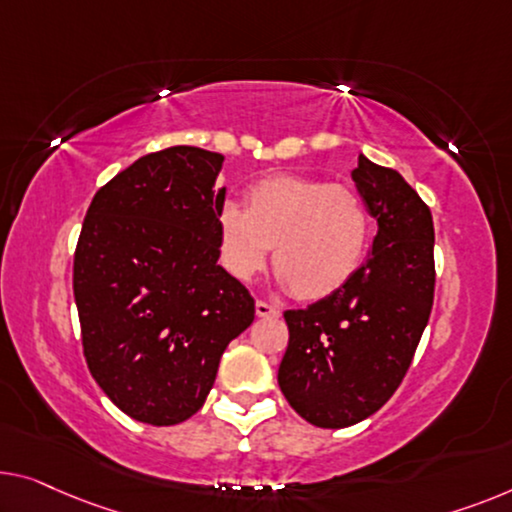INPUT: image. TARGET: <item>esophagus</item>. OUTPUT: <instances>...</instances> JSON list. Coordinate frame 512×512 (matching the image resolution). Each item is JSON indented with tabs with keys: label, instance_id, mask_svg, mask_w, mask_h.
<instances>
[{
	"label": "esophagus",
	"instance_id": "1",
	"mask_svg": "<svg viewBox=\"0 0 512 512\" xmlns=\"http://www.w3.org/2000/svg\"><path fill=\"white\" fill-rule=\"evenodd\" d=\"M255 312H257V317H262V319H278L280 317V308H276V305H271L266 301H257Z\"/></svg>",
	"mask_w": 512,
	"mask_h": 512
}]
</instances>
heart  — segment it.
I'll list each match as a JSON object with an SVG mask.
<instances>
[{
  "label": "heart",
  "mask_w": 512,
  "mask_h": 512,
  "mask_svg": "<svg viewBox=\"0 0 512 512\" xmlns=\"http://www.w3.org/2000/svg\"><path fill=\"white\" fill-rule=\"evenodd\" d=\"M218 257L239 282L273 269L305 301L326 299L352 280L368 255L372 220L352 188L322 179L276 174L253 183L246 211L225 202L216 213Z\"/></svg>",
  "instance_id": "obj_1"
}]
</instances>
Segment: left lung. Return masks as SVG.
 <instances>
[{
  "label": "left lung",
  "instance_id": "8db88e82",
  "mask_svg": "<svg viewBox=\"0 0 512 512\" xmlns=\"http://www.w3.org/2000/svg\"><path fill=\"white\" fill-rule=\"evenodd\" d=\"M358 195L377 220L370 255L340 292L287 310L278 384L292 409L340 430L375 414L407 375L434 299V225L400 172L358 154Z\"/></svg>",
  "mask_w": 512,
  "mask_h": 512
}]
</instances>
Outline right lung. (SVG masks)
<instances>
[{"label": "right lung", "mask_w": 512, "mask_h": 512, "mask_svg": "<svg viewBox=\"0 0 512 512\" xmlns=\"http://www.w3.org/2000/svg\"><path fill=\"white\" fill-rule=\"evenodd\" d=\"M223 154L170 147L98 190L73 259L91 377L135 421L177 425L202 409L255 301L218 264Z\"/></svg>", "instance_id": "add662e5"}]
</instances>
